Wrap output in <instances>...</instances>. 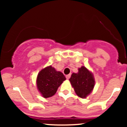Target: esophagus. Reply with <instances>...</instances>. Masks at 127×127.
Instances as JSON below:
<instances>
[{"mask_svg":"<svg viewBox=\"0 0 127 127\" xmlns=\"http://www.w3.org/2000/svg\"><path fill=\"white\" fill-rule=\"evenodd\" d=\"M70 77H71V74H68V75H66V79H69L70 78Z\"/></svg>","mask_w":127,"mask_h":127,"instance_id":"obj_1","label":"esophagus"}]
</instances>
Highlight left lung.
Masks as SVG:
<instances>
[{"label": "left lung", "mask_w": 127, "mask_h": 127, "mask_svg": "<svg viewBox=\"0 0 127 127\" xmlns=\"http://www.w3.org/2000/svg\"><path fill=\"white\" fill-rule=\"evenodd\" d=\"M69 81L77 95L82 98H86L95 86L93 74L85 66L79 68L78 73H72Z\"/></svg>", "instance_id": "obj_1"}]
</instances>
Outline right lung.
Returning <instances> with one entry per match:
<instances>
[{
	"instance_id": "1",
	"label": "right lung",
	"mask_w": 127,
	"mask_h": 127,
	"mask_svg": "<svg viewBox=\"0 0 127 127\" xmlns=\"http://www.w3.org/2000/svg\"><path fill=\"white\" fill-rule=\"evenodd\" d=\"M66 80L62 72L56 71L52 66L39 72L37 77V86L42 96L49 98L56 93L58 88Z\"/></svg>"
}]
</instances>
